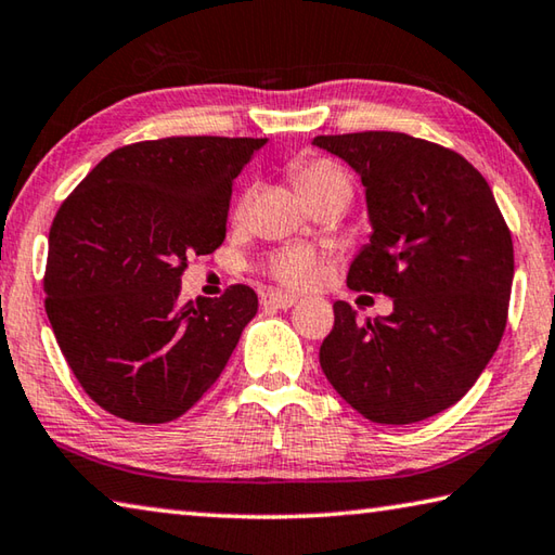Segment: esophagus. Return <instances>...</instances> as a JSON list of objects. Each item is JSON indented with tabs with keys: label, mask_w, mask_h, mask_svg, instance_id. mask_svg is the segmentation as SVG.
<instances>
[{
	"label": "esophagus",
	"mask_w": 555,
	"mask_h": 555,
	"mask_svg": "<svg viewBox=\"0 0 555 555\" xmlns=\"http://www.w3.org/2000/svg\"><path fill=\"white\" fill-rule=\"evenodd\" d=\"M296 300H298V296H294V294H281V291H271V294L261 296V306L281 308V311H286V308L296 306Z\"/></svg>",
	"instance_id": "34e87169"
}]
</instances>
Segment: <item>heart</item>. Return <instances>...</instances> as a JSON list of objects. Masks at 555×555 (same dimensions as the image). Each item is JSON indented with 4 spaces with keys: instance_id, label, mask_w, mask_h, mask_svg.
I'll return each mask as SVG.
<instances>
[{
    "instance_id": "1",
    "label": "heart",
    "mask_w": 555,
    "mask_h": 555,
    "mask_svg": "<svg viewBox=\"0 0 555 555\" xmlns=\"http://www.w3.org/2000/svg\"><path fill=\"white\" fill-rule=\"evenodd\" d=\"M291 178H294V185L298 193L304 195L306 203H311L318 195L333 193V191H352L350 176H347L340 164L331 162V158H306V162H298L291 166ZM244 208V201L240 203V210ZM318 269H321V259H318L315 251L306 247H288L269 261L271 276L281 281L284 286H308L313 284L318 276Z\"/></svg>"
}]
</instances>
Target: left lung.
Segmentation results:
<instances>
[{
    "mask_svg": "<svg viewBox=\"0 0 555 555\" xmlns=\"http://www.w3.org/2000/svg\"><path fill=\"white\" fill-rule=\"evenodd\" d=\"M362 178L370 244L347 286L393 298L357 321L345 300L321 345L333 389L374 424H416L453 406L500 345L514 279L512 232L490 183L463 156L401 131L315 137Z\"/></svg>",
    "mask_w": 555,
    "mask_h": 555,
    "instance_id": "1",
    "label": "left lung"
}]
</instances>
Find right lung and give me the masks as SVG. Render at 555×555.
Returning a JSON list of instances; mask_svg holds the SVG:
<instances>
[{"label":"right lung","mask_w":555,"mask_h":555,"mask_svg":"<svg viewBox=\"0 0 555 555\" xmlns=\"http://www.w3.org/2000/svg\"><path fill=\"white\" fill-rule=\"evenodd\" d=\"M267 139L168 137L115 149L55 212L46 313L88 397L168 424L220 377L257 313L249 286L178 306L191 255L228 232L232 181Z\"/></svg>","instance_id":"add662e5"}]
</instances>
